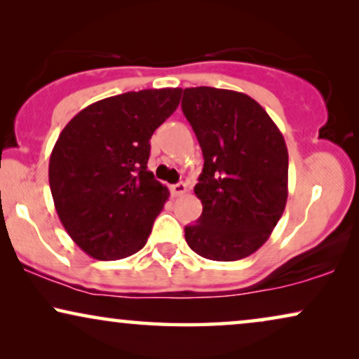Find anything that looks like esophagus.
<instances>
[{
  "label": "esophagus",
  "mask_w": 359,
  "mask_h": 359,
  "mask_svg": "<svg viewBox=\"0 0 359 359\" xmlns=\"http://www.w3.org/2000/svg\"><path fill=\"white\" fill-rule=\"evenodd\" d=\"M170 191H171V194L175 196V198H178V196L186 194V191H188V186H186L184 183H176V184L170 186Z\"/></svg>",
  "instance_id": "obj_1"
}]
</instances>
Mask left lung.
Returning a JSON list of instances; mask_svg holds the SVG:
<instances>
[{"label": "left lung", "mask_w": 359, "mask_h": 359, "mask_svg": "<svg viewBox=\"0 0 359 359\" xmlns=\"http://www.w3.org/2000/svg\"><path fill=\"white\" fill-rule=\"evenodd\" d=\"M204 155L194 193L203 203L184 237L199 257L237 262L257 252L287 201V147L278 126L245 93L186 88L181 102Z\"/></svg>", "instance_id": "8db88e82"}]
</instances>
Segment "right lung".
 <instances>
[{
    "label": "right lung",
    "mask_w": 359,
    "mask_h": 359,
    "mask_svg": "<svg viewBox=\"0 0 359 359\" xmlns=\"http://www.w3.org/2000/svg\"><path fill=\"white\" fill-rule=\"evenodd\" d=\"M181 88L129 91L81 109L60 132L48 163L58 219L95 259L144 248L170 191L147 170L154 132L176 111Z\"/></svg>",
    "instance_id": "add662e5"
}]
</instances>
